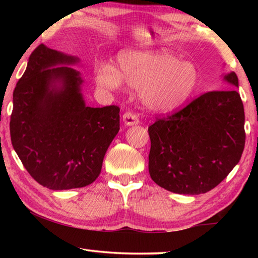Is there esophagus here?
<instances>
[{
	"label": "esophagus",
	"mask_w": 258,
	"mask_h": 258,
	"mask_svg": "<svg viewBox=\"0 0 258 258\" xmlns=\"http://www.w3.org/2000/svg\"><path fill=\"white\" fill-rule=\"evenodd\" d=\"M123 121L125 123V125L127 126L137 125L139 124V117L132 111H126L123 115Z\"/></svg>",
	"instance_id": "34e87169"
}]
</instances>
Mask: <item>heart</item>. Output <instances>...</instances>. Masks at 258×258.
I'll list each match as a JSON object with an SVG mask.
<instances>
[{
  "label": "heart",
  "instance_id": "1",
  "mask_svg": "<svg viewBox=\"0 0 258 258\" xmlns=\"http://www.w3.org/2000/svg\"><path fill=\"white\" fill-rule=\"evenodd\" d=\"M119 71L110 63L95 68V81L104 89L115 90L123 81L140 90L143 103L152 110L168 112L191 97L199 81L197 68L180 61L167 51L130 50L118 59Z\"/></svg>",
  "mask_w": 258,
  "mask_h": 258
}]
</instances>
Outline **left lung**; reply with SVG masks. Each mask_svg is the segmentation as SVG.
Segmentation results:
<instances>
[{
	"label": "left lung",
	"instance_id": "8db88e82",
	"mask_svg": "<svg viewBox=\"0 0 258 258\" xmlns=\"http://www.w3.org/2000/svg\"><path fill=\"white\" fill-rule=\"evenodd\" d=\"M224 80L238 87L234 72ZM149 173L164 189L181 195L206 194L224 180L241 158L243 104L235 89L211 91L148 128Z\"/></svg>",
	"mask_w": 258,
	"mask_h": 258
}]
</instances>
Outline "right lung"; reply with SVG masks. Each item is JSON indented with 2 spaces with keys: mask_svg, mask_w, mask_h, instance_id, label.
Returning <instances> with one entry per match:
<instances>
[{
  "mask_svg": "<svg viewBox=\"0 0 258 258\" xmlns=\"http://www.w3.org/2000/svg\"><path fill=\"white\" fill-rule=\"evenodd\" d=\"M76 62L75 56L38 45L14 91L12 146L30 176L51 190L97 180L119 131V107H86L80 73L54 67Z\"/></svg>",
  "mask_w": 258,
  "mask_h": 258,
  "instance_id": "right-lung-1",
  "label": "right lung"
}]
</instances>
